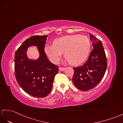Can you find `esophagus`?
Listing matches in <instances>:
<instances>
[{"label": "esophagus", "mask_w": 123, "mask_h": 123, "mask_svg": "<svg viewBox=\"0 0 123 123\" xmlns=\"http://www.w3.org/2000/svg\"><path fill=\"white\" fill-rule=\"evenodd\" d=\"M59 70L60 71H63L65 70V67H59Z\"/></svg>", "instance_id": "obj_1"}]
</instances>
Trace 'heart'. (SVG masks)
<instances>
[{"mask_svg":"<svg viewBox=\"0 0 123 123\" xmlns=\"http://www.w3.org/2000/svg\"><path fill=\"white\" fill-rule=\"evenodd\" d=\"M91 47L90 39L79 34L64 36L56 38L53 44H47L44 52L54 64L58 63L64 53L66 62L74 66L84 62L89 56Z\"/></svg>","mask_w":123,"mask_h":123,"instance_id":"obj_1","label":"heart"}]
</instances>
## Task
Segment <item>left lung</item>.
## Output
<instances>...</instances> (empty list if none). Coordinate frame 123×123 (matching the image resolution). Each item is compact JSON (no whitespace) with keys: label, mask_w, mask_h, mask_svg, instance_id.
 <instances>
[{"label":"left lung","mask_w":123,"mask_h":123,"mask_svg":"<svg viewBox=\"0 0 123 123\" xmlns=\"http://www.w3.org/2000/svg\"><path fill=\"white\" fill-rule=\"evenodd\" d=\"M90 38L93 49L84 64L73 68L74 74L72 79L74 86L84 91L93 89L100 82L107 67L106 55L101 41L91 34Z\"/></svg>","instance_id":"1"}]
</instances>
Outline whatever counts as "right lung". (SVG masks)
I'll list each match as a JSON object with an SVG mask.
<instances>
[{
	"label": "right lung",
	"instance_id": "add662e5",
	"mask_svg": "<svg viewBox=\"0 0 123 123\" xmlns=\"http://www.w3.org/2000/svg\"><path fill=\"white\" fill-rule=\"evenodd\" d=\"M47 35H35L24 42L15 54L14 71L18 83L28 94L44 98L52 90L54 79L58 73L57 66L48 59L44 52ZM32 46L37 47L39 57L37 60L29 59L26 52Z\"/></svg>",
	"mask_w": 123,
	"mask_h": 123
}]
</instances>
